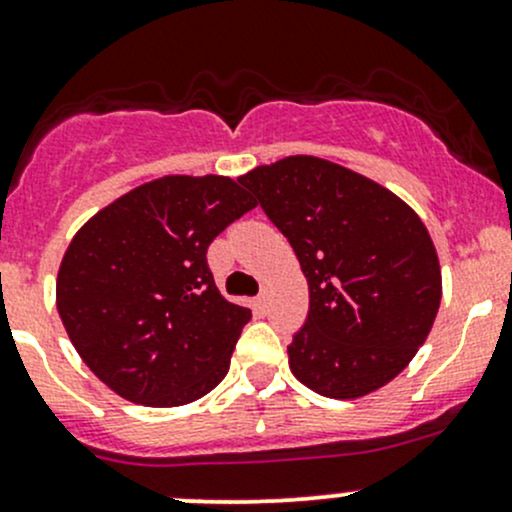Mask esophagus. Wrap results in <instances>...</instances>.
Returning a JSON list of instances; mask_svg holds the SVG:
<instances>
[{
  "instance_id": "obj_1",
  "label": "esophagus",
  "mask_w": 512,
  "mask_h": 512,
  "mask_svg": "<svg viewBox=\"0 0 512 512\" xmlns=\"http://www.w3.org/2000/svg\"><path fill=\"white\" fill-rule=\"evenodd\" d=\"M257 307H260L262 312H265V309L270 307V289H262L260 297H257Z\"/></svg>"
}]
</instances>
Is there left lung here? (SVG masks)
<instances>
[{
	"label": "left lung",
	"instance_id": "8db88e82",
	"mask_svg": "<svg viewBox=\"0 0 512 512\" xmlns=\"http://www.w3.org/2000/svg\"><path fill=\"white\" fill-rule=\"evenodd\" d=\"M240 183L287 237L309 285L289 369L327 399L389 384L426 342L441 304V265L421 218L344 165L289 156Z\"/></svg>",
	"mask_w": 512,
	"mask_h": 512
}]
</instances>
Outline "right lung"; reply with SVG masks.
Returning a JSON list of instances; mask_svg holds the SVG:
<instances>
[{
	"label": "right lung",
	"mask_w": 512,
	"mask_h": 512,
	"mask_svg": "<svg viewBox=\"0 0 512 512\" xmlns=\"http://www.w3.org/2000/svg\"><path fill=\"white\" fill-rule=\"evenodd\" d=\"M255 205L225 175H165L76 232L56 277V309L108 389L168 409L225 379L252 312L215 287L208 247Z\"/></svg>",
	"instance_id": "1"
}]
</instances>
